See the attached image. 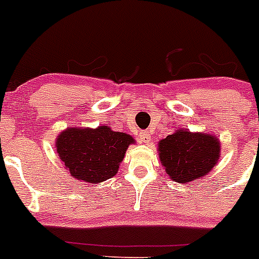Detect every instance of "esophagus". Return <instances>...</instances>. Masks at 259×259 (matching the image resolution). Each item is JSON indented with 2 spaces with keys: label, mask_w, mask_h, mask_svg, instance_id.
I'll return each mask as SVG.
<instances>
[{
  "label": "esophagus",
  "mask_w": 259,
  "mask_h": 259,
  "mask_svg": "<svg viewBox=\"0 0 259 259\" xmlns=\"http://www.w3.org/2000/svg\"><path fill=\"white\" fill-rule=\"evenodd\" d=\"M150 135L148 132H140V141L144 144H149L150 143Z\"/></svg>",
  "instance_id": "esophagus-1"
}]
</instances>
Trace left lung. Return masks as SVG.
I'll return each mask as SVG.
<instances>
[{"instance_id":"1","label":"left lung","mask_w":259,"mask_h":259,"mask_svg":"<svg viewBox=\"0 0 259 259\" xmlns=\"http://www.w3.org/2000/svg\"><path fill=\"white\" fill-rule=\"evenodd\" d=\"M167 175L176 183L196 182L206 176L221 157V140L211 134L176 130L158 143Z\"/></svg>"}]
</instances>
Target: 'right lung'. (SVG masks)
<instances>
[{"label":"right lung","mask_w":259,"mask_h":259,"mask_svg":"<svg viewBox=\"0 0 259 259\" xmlns=\"http://www.w3.org/2000/svg\"><path fill=\"white\" fill-rule=\"evenodd\" d=\"M134 137L107 125L70 127L57 136L56 149L72 178L98 184L116 175Z\"/></svg>","instance_id":"right-lung-1"}]
</instances>
